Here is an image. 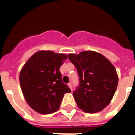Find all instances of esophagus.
I'll list each match as a JSON object with an SVG mask.
<instances>
[{"label":"esophagus","instance_id":"esophagus-1","mask_svg":"<svg viewBox=\"0 0 135 135\" xmlns=\"http://www.w3.org/2000/svg\"><path fill=\"white\" fill-rule=\"evenodd\" d=\"M68 85H69V88L71 89V91H72V90H73V88H72L71 83H69L68 84Z\"/></svg>","mask_w":135,"mask_h":135}]
</instances>
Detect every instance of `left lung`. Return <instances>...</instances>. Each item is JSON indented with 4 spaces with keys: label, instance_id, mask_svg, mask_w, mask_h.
<instances>
[{
    "label": "left lung",
    "instance_id": "8db88e82",
    "mask_svg": "<svg viewBox=\"0 0 135 135\" xmlns=\"http://www.w3.org/2000/svg\"><path fill=\"white\" fill-rule=\"evenodd\" d=\"M68 58L78 71L80 84L73 92L78 107L85 113L104 109L113 98L118 77L109 59L94 51L69 54Z\"/></svg>",
    "mask_w": 135,
    "mask_h": 135
}]
</instances>
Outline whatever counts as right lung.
<instances>
[{"label": "right lung", "instance_id": "add662e5", "mask_svg": "<svg viewBox=\"0 0 135 135\" xmlns=\"http://www.w3.org/2000/svg\"><path fill=\"white\" fill-rule=\"evenodd\" d=\"M66 59L64 54L41 50L32 55L22 67L20 74L22 93L31 108L38 113L56 112L64 94L71 92L61 81L59 71Z\"/></svg>", "mask_w": 135, "mask_h": 135}]
</instances>
